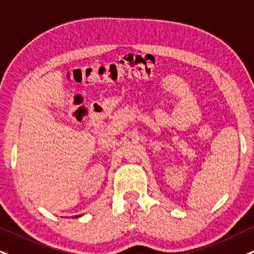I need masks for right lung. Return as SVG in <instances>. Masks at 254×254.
<instances>
[{
    "mask_svg": "<svg viewBox=\"0 0 254 254\" xmlns=\"http://www.w3.org/2000/svg\"><path fill=\"white\" fill-rule=\"evenodd\" d=\"M78 217H81V216H76V217H73V218H78Z\"/></svg>",
    "mask_w": 254,
    "mask_h": 254,
    "instance_id": "add662e5",
    "label": "right lung"
}]
</instances>
